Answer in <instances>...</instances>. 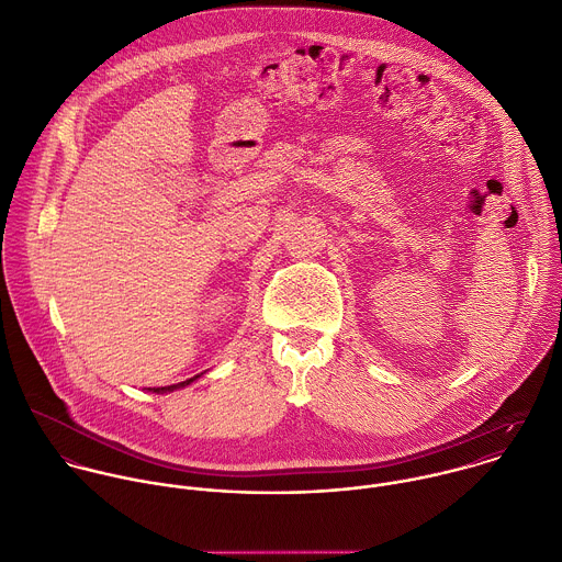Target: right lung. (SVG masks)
Returning <instances> with one entry per match:
<instances>
[{
  "instance_id": "1",
  "label": "right lung",
  "mask_w": 562,
  "mask_h": 562,
  "mask_svg": "<svg viewBox=\"0 0 562 562\" xmlns=\"http://www.w3.org/2000/svg\"><path fill=\"white\" fill-rule=\"evenodd\" d=\"M200 375H202V373H198V375H193V378H189V380H184V382H178V384H171V386H154V389H149V391H151V393H167V391H176V389H182V386H187V384L195 382Z\"/></svg>"
}]
</instances>
